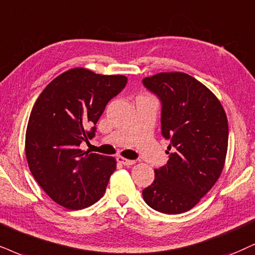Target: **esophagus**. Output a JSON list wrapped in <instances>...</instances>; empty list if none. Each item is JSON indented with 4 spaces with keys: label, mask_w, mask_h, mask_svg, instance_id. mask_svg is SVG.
Returning <instances> with one entry per match:
<instances>
[{
    "label": "esophagus",
    "mask_w": 255,
    "mask_h": 255,
    "mask_svg": "<svg viewBox=\"0 0 255 255\" xmlns=\"http://www.w3.org/2000/svg\"><path fill=\"white\" fill-rule=\"evenodd\" d=\"M117 161H118V163H121V164H123V165H132L133 163H134V161H132V159H128V158H124V157H122V156H118L117 157Z\"/></svg>",
    "instance_id": "esophagus-1"
}]
</instances>
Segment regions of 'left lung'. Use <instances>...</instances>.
<instances>
[{
    "mask_svg": "<svg viewBox=\"0 0 255 255\" xmlns=\"http://www.w3.org/2000/svg\"><path fill=\"white\" fill-rule=\"evenodd\" d=\"M143 85L162 103V134L170 144L165 165L143 190L147 206L164 214H181L196 206L224 169L228 121L215 94L182 72L146 77Z\"/></svg>",
    "mask_w": 255,
    "mask_h": 255,
    "instance_id": "8db88e82",
    "label": "left lung"
}]
</instances>
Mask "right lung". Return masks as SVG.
Instances as JSON below:
<instances>
[{
    "label": "right lung",
    "mask_w": 255,
    "mask_h": 255,
    "mask_svg": "<svg viewBox=\"0 0 255 255\" xmlns=\"http://www.w3.org/2000/svg\"><path fill=\"white\" fill-rule=\"evenodd\" d=\"M127 83L124 75L72 68L47 85L34 104L26 131L28 165L45 193L65 208L84 209L105 194L117 162L83 151L80 144L94 137L105 106Z\"/></svg>",
    "instance_id": "right-lung-1"
}]
</instances>
